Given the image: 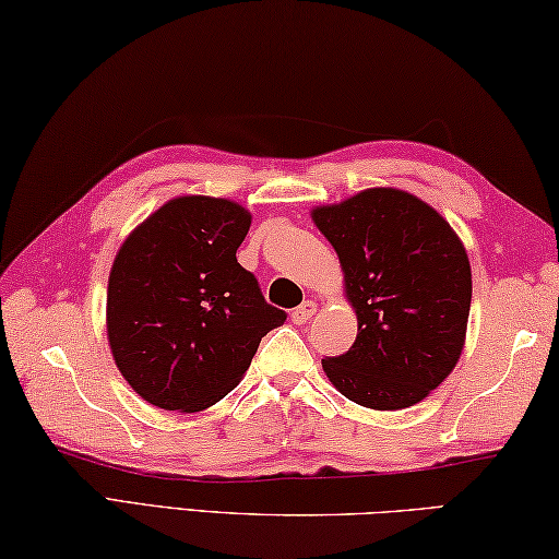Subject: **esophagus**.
Listing matches in <instances>:
<instances>
[{
  "label": "esophagus",
  "mask_w": 559,
  "mask_h": 559,
  "mask_svg": "<svg viewBox=\"0 0 559 559\" xmlns=\"http://www.w3.org/2000/svg\"><path fill=\"white\" fill-rule=\"evenodd\" d=\"M314 312H318V302H314V300H306L300 308H296V310L290 312V320L296 322V324H306Z\"/></svg>",
  "instance_id": "esophagus-1"
}]
</instances>
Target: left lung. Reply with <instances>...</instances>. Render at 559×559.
<instances>
[{
    "label": "left lung",
    "mask_w": 559,
    "mask_h": 559,
    "mask_svg": "<svg viewBox=\"0 0 559 559\" xmlns=\"http://www.w3.org/2000/svg\"><path fill=\"white\" fill-rule=\"evenodd\" d=\"M310 217L344 273L357 340L322 359L334 389L371 411L428 399L462 357L472 306V266L438 210L399 188H367Z\"/></svg>",
    "instance_id": "1"
}]
</instances>
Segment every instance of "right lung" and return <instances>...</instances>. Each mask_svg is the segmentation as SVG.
<instances>
[{"mask_svg": "<svg viewBox=\"0 0 559 559\" xmlns=\"http://www.w3.org/2000/svg\"><path fill=\"white\" fill-rule=\"evenodd\" d=\"M239 202L180 195L129 231L107 283V340L121 377L164 411L198 413L245 377L259 342L286 322L237 249Z\"/></svg>", "mask_w": 559, "mask_h": 559, "instance_id": "obj_1", "label": "right lung"}]
</instances>
